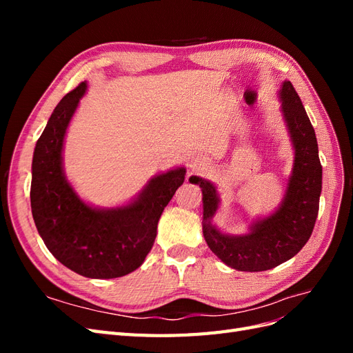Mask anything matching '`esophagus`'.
<instances>
[{
    "label": "esophagus",
    "mask_w": 353,
    "mask_h": 353,
    "mask_svg": "<svg viewBox=\"0 0 353 353\" xmlns=\"http://www.w3.org/2000/svg\"><path fill=\"white\" fill-rule=\"evenodd\" d=\"M208 160L206 159H203V157H194L193 160H191V163H190V170H191V174H199V172H201L203 169H206L208 168Z\"/></svg>",
    "instance_id": "obj_1"
}]
</instances>
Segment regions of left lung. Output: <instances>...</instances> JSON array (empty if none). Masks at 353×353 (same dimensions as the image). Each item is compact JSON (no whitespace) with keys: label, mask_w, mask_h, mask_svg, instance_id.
<instances>
[{"label":"left lung","mask_w":353,"mask_h":353,"mask_svg":"<svg viewBox=\"0 0 353 353\" xmlns=\"http://www.w3.org/2000/svg\"><path fill=\"white\" fill-rule=\"evenodd\" d=\"M280 100L294 162L279 209L270 216L256 219L248 234L230 236L212 223L219 206L215 185L200 176L190 178L203 193V236L209 249L237 271H266L292 259L311 237L318 216L323 166L314 126L290 81L283 82Z\"/></svg>","instance_id":"obj_1"}]
</instances>
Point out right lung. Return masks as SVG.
Here are the masks:
<instances>
[{"mask_svg": "<svg viewBox=\"0 0 353 353\" xmlns=\"http://www.w3.org/2000/svg\"><path fill=\"white\" fill-rule=\"evenodd\" d=\"M87 90L82 82L66 94L50 116L32 160L30 208L37 230L54 258L88 279H117L140 268L152 250L157 222L185 168L153 176L125 206L87 205L63 170V143L72 116Z\"/></svg>", "mask_w": 353, "mask_h": 353, "instance_id": "add662e5", "label": "right lung"}]
</instances>
